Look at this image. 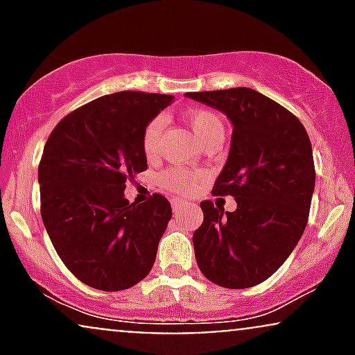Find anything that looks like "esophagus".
<instances>
[{"label":"esophagus","mask_w":355,"mask_h":355,"mask_svg":"<svg viewBox=\"0 0 355 355\" xmlns=\"http://www.w3.org/2000/svg\"><path fill=\"white\" fill-rule=\"evenodd\" d=\"M183 202L182 198H172V209H173V211H177V210H180V207L183 205Z\"/></svg>","instance_id":"34e87169"}]
</instances>
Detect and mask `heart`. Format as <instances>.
Returning a JSON list of instances; mask_svg holds the SVG:
<instances>
[{"instance_id": "b5f03b06", "label": "heart", "mask_w": 355, "mask_h": 355, "mask_svg": "<svg viewBox=\"0 0 355 355\" xmlns=\"http://www.w3.org/2000/svg\"><path fill=\"white\" fill-rule=\"evenodd\" d=\"M191 132L195 138L200 141V145L207 141L215 140V138H223L225 135V126L217 113L209 112V110H193L187 115ZM164 118H153L148 125H146L144 132V152L146 157H153L157 155L160 148V138L164 132ZM203 177L202 172L197 170H183V168H172L164 173L162 183L168 190L177 191V193H187L197 185L198 180Z\"/></svg>"}]
</instances>
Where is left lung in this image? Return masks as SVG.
Segmentation results:
<instances>
[{
	"mask_svg": "<svg viewBox=\"0 0 355 355\" xmlns=\"http://www.w3.org/2000/svg\"><path fill=\"white\" fill-rule=\"evenodd\" d=\"M185 96L222 112L234 126L214 193L235 197L237 209L200 203L198 268L220 287H254L279 270L307 227L315 187L311 140L299 118L252 88Z\"/></svg>",
	"mask_w": 355,
	"mask_h": 355,
	"instance_id": "8db88e82",
	"label": "left lung"
}]
</instances>
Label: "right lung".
Masks as SVG:
<instances>
[{
	"mask_svg": "<svg viewBox=\"0 0 355 355\" xmlns=\"http://www.w3.org/2000/svg\"><path fill=\"white\" fill-rule=\"evenodd\" d=\"M172 100L144 92L100 96L48 137L38 168L44 229L68 270L89 287L125 291L152 270L172 207L160 193L130 203L125 189L146 170V125Z\"/></svg>",
	"mask_w": 355,
	"mask_h": 355,
	"instance_id": "add662e5",
	"label": "right lung"
}]
</instances>
